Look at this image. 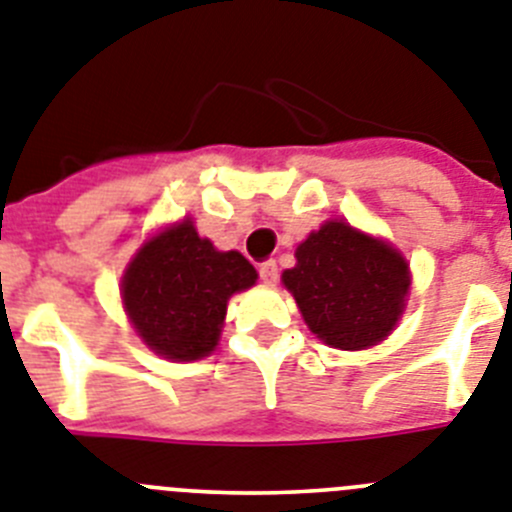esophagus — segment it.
Listing matches in <instances>:
<instances>
[{
    "label": "esophagus",
    "instance_id": "obj_1",
    "mask_svg": "<svg viewBox=\"0 0 512 512\" xmlns=\"http://www.w3.org/2000/svg\"><path fill=\"white\" fill-rule=\"evenodd\" d=\"M260 278H262V283H268V286H275V283H278V265H275V260L262 262Z\"/></svg>",
    "mask_w": 512,
    "mask_h": 512
}]
</instances>
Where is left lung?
Here are the masks:
<instances>
[{"label": "left lung", "instance_id": "left-lung-1", "mask_svg": "<svg viewBox=\"0 0 512 512\" xmlns=\"http://www.w3.org/2000/svg\"><path fill=\"white\" fill-rule=\"evenodd\" d=\"M283 286L319 340L366 350L397 327L410 293V265L384 239L327 221L296 247V265L283 270Z\"/></svg>", "mask_w": 512, "mask_h": 512}]
</instances>
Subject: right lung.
<instances>
[{
  "label": "right lung",
  "mask_w": 512,
  "mask_h": 512,
  "mask_svg": "<svg viewBox=\"0 0 512 512\" xmlns=\"http://www.w3.org/2000/svg\"><path fill=\"white\" fill-rule=\"evenodd\" d=\"M257 270L239 252H219L182 219L141 244L121 281L133 330L167 361H201L219 345L226 304L255 286Z\"/></svg>",
  "instance_id": "add662e5"
}]
</instances>
